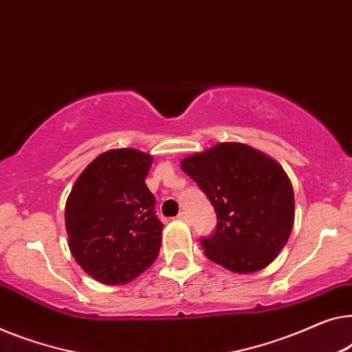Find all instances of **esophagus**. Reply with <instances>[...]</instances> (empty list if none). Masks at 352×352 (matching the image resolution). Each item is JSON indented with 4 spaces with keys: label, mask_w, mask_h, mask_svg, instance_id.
Here are the masks:
<instances>
[{
    "label": "esophagus",
    "mask_w": 352,
    "mask_h": 352,
    "mask_svg": "<svg viewBox=\"0 0 352 352\" xmlns=\"http://www.w3.org/2000/svg\"><path fill=\"white\" fill-rule=\"evenodd\" d=\"M177 219H179V221H182V222L190 221V217H188V214L186 211H181L179 214H177Z\"/></svg>",
    "instance_id": "esophagus-1"
}]
</instances>
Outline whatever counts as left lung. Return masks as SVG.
I'll list each match as a JSON object with an SVG mask.
<instances>
[{
	"label": "left lung",
	"mask_w": 352,
	"mask_h": 352,
	"mask_svg": "<svg viewBox=\"0 0 352 352\" xmlns=\"http://www.w3.org/2000/svg\"><path fill=\"white\" fill-rule=\"evenodd\" d=\"M181 170L206 193L217 214L205 256L233 273L268 267L294 227V188L283 166L243 142H219L181 160Z\"/></svg>",
	"instance_id": "left-lung-1"
}]
</instances>
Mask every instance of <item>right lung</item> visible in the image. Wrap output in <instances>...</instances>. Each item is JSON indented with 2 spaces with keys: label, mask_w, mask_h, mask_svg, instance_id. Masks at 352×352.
Segmentation results:
<instances>
[{
  "label": "right lung",
  "mask_w": 352,
  "mask_h": 352,
  "mask_svg": "<svg viewBox=\"0 0 352 352\" xmlns=\"http://www.w3.org/2000/svg\"><path fill=\"white\" fill-rule=\"evenodd\" d=\"M152 155L131 147L111 149L85 166L65 206L69 251L101 284L119 286L155 262L162 223L146 186Z\"/></svg>",
  "instance_id": "right-lung-1"
}]
</instances>
